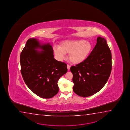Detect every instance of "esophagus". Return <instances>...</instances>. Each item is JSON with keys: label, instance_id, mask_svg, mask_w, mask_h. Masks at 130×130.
<instances>
[{"label": "esophagus", "instance_id": "esophagus-1", "mask_svg": "<svg viewBox=\"0 0 130 130\" xmlns=\"http://www.w3.org/2000/svg\"><path fill=\"white\" fill-rule=\"evenodd\" d=\"M67 69H68V70H69V69H70V66L69 65H68V64H67Z\"/></svg>", "mask_w": 130, "mask_h": 130}]
</instances>
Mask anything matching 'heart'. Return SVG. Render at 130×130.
<instances>
[{
    "label": "heart",
    "mask_w": 130,
    "mask_h": 130,
    "mask_svg": "<svg viewBox=\"0 0 130 130\" xmlns=\"http://www.w3.org/2000/svg\"><path fill=\"white\" fill-rule=\"evenodd\" d=\"M92 49V45L84 40H67L59 47H55L54 52L60 60L63 59L65 54H69V61L74 64L83 62L89 56Z\"/></svg>",
    "instance_id": "b5f03b06"
}]
</instances>
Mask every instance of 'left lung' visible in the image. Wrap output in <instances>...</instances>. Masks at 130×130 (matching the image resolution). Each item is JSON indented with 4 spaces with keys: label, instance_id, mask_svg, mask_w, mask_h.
<instances>
[{
    "label": "left lung",
    "instance_id": "obj_1",
    "mask_svg": "<svg viewBox=\"0 0 130 130\" xmlns=\"http://www.w3.org/2000/svg\"><path fill=\"white\" fill-rule=\"evenodd\" d=\"M111 58L106 40L99 36L95 46L86 59L70 67L74 92L79 96L88 97L99 91L110 77Z\"/></svg>",
    "mask_w": 130,
    "mask_h": 130
}]
</instances>
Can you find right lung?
<instances>
[{"label": "right lung", "instance_id": "1", "mask_svg": "<svg viewBox=\"0 0 130 130\" xmlns=\"http://www.w3.org/2000/svg\"><path fill=\"white\" fill-rule=\"evenodd\" d=\"M20 62L23 80L32 92L45 98L58 93L57 83L68 69L66 64L54 58L50 44H41L35 38L29 39L21 52Z\"/></svg>", "mask_w": 130, "mask_h": 130}]
</instances>
